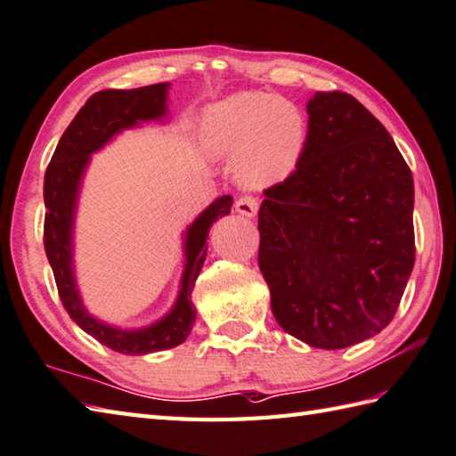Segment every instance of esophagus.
<instances>
[{
    "instance_id": "esophagus-1",
    "label": "esophagus",
    "mask_w": 456,
    "mask_h": 456,
    "mask_svg": "<svg viewBox=\"0 0 456 456\" xmlns=\"http://www.w3.org/2000/svg\"><path fill=\"white\" fill-rule=\"evenodd\" d=\"M235 209H237V213H240V216L255 217L256 211H258V201L255 198H251V195H245V198L237 200Z\"/></svg>"
}]
</instances>
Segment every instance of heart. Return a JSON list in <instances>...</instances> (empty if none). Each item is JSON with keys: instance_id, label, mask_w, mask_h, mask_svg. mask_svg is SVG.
I'll list each match as a JSON object with an SVG mask.
<instances>
[{"instance_id": "1", "label": "heart", "mask_w": 456, "mask_h": 456, "mask_svg": "<svg viewBox=\"0 0 456 456\" xmlns=\"http://www.w3.org/2000/svg\"><path fill=\"white\" fill-rule=\"evenodd\" d=\"M306 142V114L297 102L269 93H235L203 116L205 148L211 156L237 158V180L247 187H269L289 177Z\"/></svg>"}]
</instances>
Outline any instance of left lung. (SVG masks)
I'll use <instances>...</instances> for the list:
<instances>
[{"label": "left lung", "instance_id": "obj_1", "mask_svg": "<svg viewBox=\"0 0 456 456\" xmlns=\"http://www.w3.org/2000/svg\"><path fill=\"white\" fill-rule=\"evenodd\" d=\"M297 169L258 209V266L284 332L340 350L379 334L415 265L413 175L352 94L316 93Z\"/></svg>", "mask_w": 456, "mask_h": 456}]
</instances>
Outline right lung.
I'll return each mask as SVG.
<instances>
[{"label":"right lung","mask_w":456,"mask_h":456,"mask_svg":"<svg viewBox=\"0 0 456 456\" xmlns=\"http://www.w3.org/2000/svg\"><path fill=\"white\" fill-rule=\"evenodd\" d=\"M169 83H158L132 91H101L88 98L86 104L62 134L51 164L45 172V253L55 274L59 297L69 316L91 334L94 340L126 355H144L169 350L185 342L195 322L191 292L208 255L205 240L219 217L231 213L233 198L221 195L208 209L201 211L183 233L185 266L180 292L172 310L158 322L144 328H118L94 318L83 305L75 276V217L80 185L94 151L126 128L140 126L148 120H162L167 114Z\"/></svg>","instance_id":"obj_1"}]
</instances>
